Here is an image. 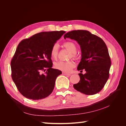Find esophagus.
I'll return each instance as SVG.
<instances>
[{
	"label": "esophagus",
	"instance_id": "34e87169",
	"mask_svg": "<svg viewBox=\"0 0 126 126\" xmlns=\"http://www.w3.org/2000/svg\"><path fill=\"white\" fill-rule=\"evenodd\" d=\"M63 75H66V76H70V75L69 74H67V73H66V72H63Z\"/></svg>",
	"mask_w": 126,
	"mask_h": 126
}]
</instances>
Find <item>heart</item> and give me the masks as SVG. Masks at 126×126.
Segmentation results:
<instances>
[{"instance_id": "heart-1", "label": "heart", "mask_w": 126, "mask_h": 126, "mask_svg": "<svg viewBox=\"0 0 126 126\" xmlns=\"http://www.w3.org/2000/svg\"><path fill=\"white\" fill-rule=\"evenodd\" d=\"M63 46L67 50L71 52V56L74 58H76V53L77 52V47L76 45L72 41H67L63 44ZM58 46L55 44L52 46L50 51V55L51 58L56 59L58 56ZM55 68L57 69L60 70L64 72H69L75 66V63L72 61H59L55 63Z\"/></svg>"}]
</instances>
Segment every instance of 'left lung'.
Returning <instances> with one entry per match:
<instances>
[{
	"label": "left lung",
	"mask_w": 126,
	"mask_h": 126,
	"mask_svg": "<svg viewBox=\"0 0 126 126\" xmlns=\"http://www.w3.org/2000/svg\"><path fill=\"white\" fill-rule=\"evenodd\" d=\"M69 38L77 41L81 51V58L77 69L80 80L74 88L82 94L93 95L99 92L109 77L111 60L108 48L100 37L87 30H77L68 32L64 38Z\"/></svg>",
	"instance_id": "obj_1"
}]
</instances>
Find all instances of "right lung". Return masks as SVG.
Here are the masks:
<instances>
[{"label": "right lung", "instance_id": "obj_1", "mask_svg": "<svg viewBox=\"0 0 126 126\" xmlns=\"http://www.w3.org/2000/svg\"><path fill=\"white\" fill-rule=\"evenodd\" d=\"M65 32H41L22 40L18 45L11 61V77L18 91L26 98L39 100L52 92L56 79L62 72L51 68L50 51Z\"/></svg>", "mask_w": 126, "mask_h": 126}]
</instances>
